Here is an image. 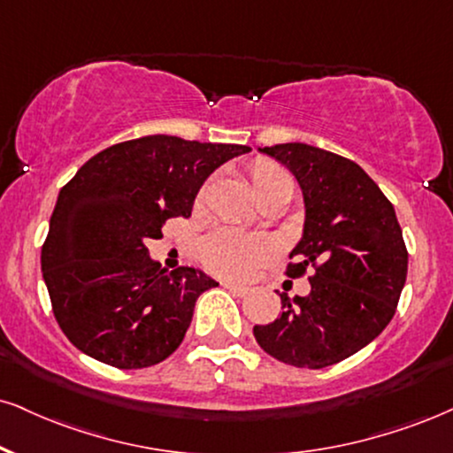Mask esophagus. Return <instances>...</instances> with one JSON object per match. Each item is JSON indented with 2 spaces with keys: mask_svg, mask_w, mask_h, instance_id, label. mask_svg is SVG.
I'll use <instances>...</instances> for the list:
<instances>
[{
  "mask_svg": "<svg viewBox=\"0 0 453 453\" xmlns=\"http://www.w3.org/2000/svg\"><path fill=\"white\" fill-rule=\"evenodd\" d=\"M223 288H227L230 293H236V296H247L249 293V287L244 285H238V282H232V280H223L221 282Z\"/></svg>",
  "mask_w": 453,
  "mask_h": 453,
  "instance_id": "esophagus-1",
  "label": "esophagus"
}]
</instances>
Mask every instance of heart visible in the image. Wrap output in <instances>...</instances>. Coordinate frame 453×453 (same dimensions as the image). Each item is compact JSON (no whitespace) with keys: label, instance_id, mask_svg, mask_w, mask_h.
I'll return each instance as SVG.
<instances>
[{"label":"heart","instance_id":"obj_1","mask_svg":"<svg viewBox=\"0 0 453 453\" xmlns=\"http://www.w3.org/2000/svg\"><path fill=\"white\" fill-rule=\"evenodd\" d=\"M249 179L257 198L270 192L282 181H288V173L280 165L270 160H255L249 168ZM206 198V188L198 194V204ZM276 244L264 234H247L234 227H219L211 232L200 244V259L212 274L226 279H244L250 272L274 257Z\"/></svg>","mask_w":453,"mask_h":453}]
</instances>
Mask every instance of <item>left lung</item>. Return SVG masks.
<instances>
[{
    "instance_id": "1",
    "label": "left lung",
    "mask_w": 453,
    "mask_h": 453,
    "mask_svg": "<svg viewBox=\"0 0 453 453\" xmlns=\"http://www.w3.org/2000/svg\"><path fill=\"white\" fill-rule=\"evenodd\" d=\"M296 174L303 192V236L291 250L288 279L308 268L310 293L253 335L270 357L323 369L373 342L396 312L407 279V247L395 206L357 162L306 143L264 147Z\"/></svg>"
}]
</instances>
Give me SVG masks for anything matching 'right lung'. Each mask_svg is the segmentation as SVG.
I'll list each match as a JSON object with an SVG mask.
<instances>
[{
	"label": "right lung",
	"mask_w": 453,
	"mask_h": 453,
	"mask_svg": "<svg viewBox=\"0 0 453 453\" xmlns=\"http://www.w3.org/2000/svg\"><path fill=\"white\" fill-rule=\"evenodd\" d=\"M247 151L150 134L99 151L63 185L42 272L71 344L118 369L151 367L177 350L196 299L217 282L188 265L162 270L145 242L173 217L188 219L206 177Z\"/></svg>",
	"instance_id": "1"
}]
</instances>
